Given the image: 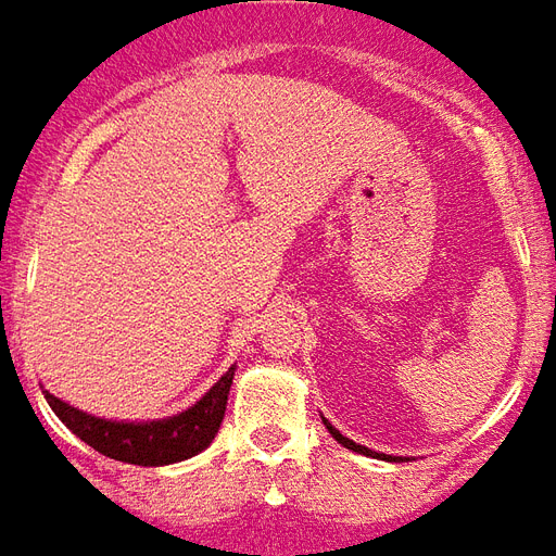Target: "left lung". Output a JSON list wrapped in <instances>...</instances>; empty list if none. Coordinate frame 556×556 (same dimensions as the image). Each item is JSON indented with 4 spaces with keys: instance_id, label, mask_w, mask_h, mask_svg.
<instances>
[{
    "instance_id": "obj_1",
    "label": "left lung",
    "mask_w": 556,
    "mask_h": 556,
    "mask_svg": "<svg viewBox=\"0 0 556 556\" xmlns=\"http://www.w3.org/2000/svg\"><path fill=\"white\" fill-rule=\"evenodd\" d=\"M323 422H326V419H323ZM326 428H329V434H332L334 440H338V443H341V446L353 448V452H359V455H377V452H371V448L356 446V443H353V440H348V437H344V434H338V431H334V428H332V425H329V422H326Z\"/></svg>"
}]
</instances>
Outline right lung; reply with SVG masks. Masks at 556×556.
<instances>
[{"mask_svg":"<svg viewBox=\"0 0 556 556\" xmlns=\"http://www.w3.org/2000/svg\"><path fill=\"white\" fill-rule=\"evenodd\" d=\"M233 383V368L224 374L218 383L208 389L206 395L197 401L191 410L161 419V422H104L96 416H86L77 407H68L50 392H45L47 404L53 407L62 422L68 425L83 443L108 455V458L125 460V464H143V467H161L173 460H185L203 452L215 440L222 428L227 395Z\"/></svg>","mask_w":556,"mask_h":556,"instance_id":"right-lung-1","label":"right lung"}]
</instances>
